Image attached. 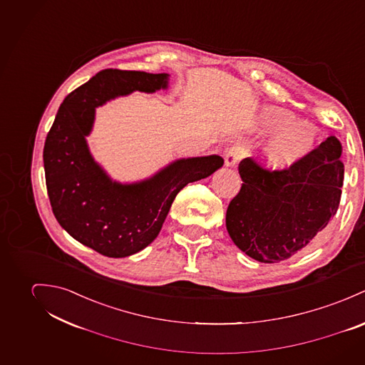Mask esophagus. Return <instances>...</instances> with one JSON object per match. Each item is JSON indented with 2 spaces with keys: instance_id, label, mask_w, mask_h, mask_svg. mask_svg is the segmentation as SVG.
<instances>
[{
  "instance_id": "esophagus-1",
  "label": "esophagus",
  "mask_w": 365,
  "mask_h": 365,
  "mask_svg": "<svg viewBox=\"0 0 365 365\" xmlns=\"http://www.w3.org/2000/svg\"><path fill=\"white\" fill-rule=\"evenodd\" d=\"M247 154L246 148L242 145H234L231 147L227 154H225V165L227 166H235L237 163L242 160L243 157Z\"/></svg>"
}]
</instances>
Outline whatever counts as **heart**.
Returning <instances> with one entry per match:
<instances>
[{
	"instance_id": "1",
	"label": "heart",
	"mask_w": 365,
	"mask_h": 365,
	"mask_svg": "<svg viewBox=\"0 0 365 365\" xmlns=\"http://www.w3.org/2000/svg\"><path fill=\"white\" fill-rule=\"evenodd\" d=\"M267 131H282L263 151V161L272 169H285L308 155L317 144L318 133L309 124L280 109H267L262 118Z\"/></svg>"
}]
</instances>
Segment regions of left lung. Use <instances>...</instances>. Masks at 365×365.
<instances>
[{
    "instance_id": "left-lung-1",
    "label": "left lung",
    "mask_w": 365,
    "mask_h": 365,
    "mask_svg": "<svg viewBox=\"0 0 365 365\" xmlns=\"http://www.w3.org/2000/svg\"><path fill=\"white\" fill-rule=\"evenodd\" d=\"M340 155L341 144L331 135L280 170L242 160V187L225 217L231 240L262 263L283 262L309 246L339 208L344 176Z\"/></svg>"
}]
</instances>
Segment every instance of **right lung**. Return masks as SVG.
<instances>
[{"mask_svg": "<svg viewBox=\"0 0 365 365\" xmlns=\"http://www.w3.org/2000/svg\"><path fill=\"white\" fill-rule=\"evenodd\" d=\"M168 74L103 70L61 103L46 137L47 195L58 224L78 242L108 257H125L153 242L176 195L222 166L220 155L183 158L153 178L122 185L93 161L85 137L95 108L133 91L168 88Z\"/></svg>", "mask_w": 365, "mask_h": 365, "instance_id": "obj_1", "label": "right lung"}]
</instances>
